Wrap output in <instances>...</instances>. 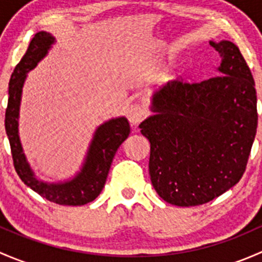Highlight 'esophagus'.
I'll return each mask as SVG.
<instances>
[{
    "label": "esophagus",
    "instance_id": "34e87169",
    "mask_svg": "<svg viewBox=\"0 0 262 262\" xmlns=\"http://www.w3.org/2000/svg\"><path fill=\"white\" fill-rule=\"evenodd\" d=\"M126 116L132 124H138L147 116V109L142 104H133L129 106Z\"/></svg>",
    "mask_w": 262,
    "mask_h": 262
}]
</instances>
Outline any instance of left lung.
Listing matches in <instances>:
<instances>
[{
	"instance_id": "8db88e82",
	"label": "left lung",
	"mask_w": 262,
	"mask_h": 262,
	"mask_svg": "<svg viewBox=\"0 0 262 262\" xmlns=\"http://www.w3.org/2000/svg\"><path fill=\"white\" fill-rule=\"evenodd\" d=\"M222 63L218 76L175 80L153 96L141 123L150 143L149 175L165 202L202 205L241 180L257 129L255 81L233 43L210 41Z\"/></svg>"
}]
</instances>
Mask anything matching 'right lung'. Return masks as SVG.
Wrapping results in <instances>:
<instances>
[{"label":"right lung","instance_id":"right-lung-1","mask_svg":"<svg viewBox=\"0 0 262 262\" xmlns=\"http://www.w3.org/2000/svg\"><path fill=\"white\" fill-rule=\"evenodd\" d=\"M54 38L46 31L36 33L29 48L15 67L9 83V102L5 114V129L9 137L14 167L18 178L49 202L59 205H84L99 196L106 182L107 173L119 146L130 133V125L125 118L112 119L99 126L87 153L86 162L78 176L64 184H46L34 178L23 153L17 134L18 106L26 73L33 70L47 54Z\"/></svg>","mask_w":262,"mask_h":262}]
</instances>
